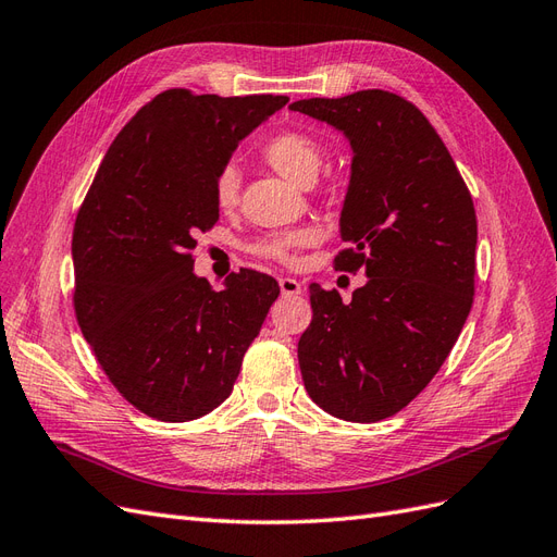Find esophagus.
Here are the masks:
<instances>
[{
  "mask_svg": "<svg viewBox=\"0 0 557 557\" xmlns=\"http://www.w3.org/2000/svg\"><path fill=\"white\" fill-rule=\"evenodd\" d=\"M280 292L282 296H298L304 294V287H300V282L294 277H280Z\"/></svg>",
  "mask_w": 557,
  "mask_h": 557,
  "instance_id": "obj_1",
  "label": "esophagus"
}]
</instances>
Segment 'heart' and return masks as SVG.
Returning <instances> with one entry per match:
<instances>
[{"label":"heart","mask_w":557,"mask_h":557,"mask_svg":"<svg viewBox=\"0 0 557 557\" xmlns=\"http://www.w3.org/2000/svg\"><path fill=\"white\" fill-rule=\"evenodd\" d=\"M263 161L296 184H310L324 163V149L312 135L300 131H282L270 137L261 147ZM212 196L216 208L231 210L240 196V170L235 165H226L216 172L212 184ZM317 233L312 226H304L287 233L268 235L257 245V253L265 259H275L282 263H292L300 247L317 243Z\"/></svg>","instance_id":"obj_1"}]
</instances>
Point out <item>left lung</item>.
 Instances as JSON below:
<instances>
[{
    "mask_svg": "<svg viewBox=\"0 0 557 557\" xmlns=\"http://www.w3.org/2000/svg\"><path fill=\"white\" fill-rule=\"evenodd\" d=\"M345 135L352 168L341 210L349 247L338 270L367 284L345 304L310 287L312 322L298 341L310 399L347 422H377L429 385L473 304L475 210L422 111L387 90L289 104Z\"/></svg>",
    "mask_w": 557,
    "mask_h": 557,
    "instance_id": "1",
    "label": "left lung"
}]
</instances>
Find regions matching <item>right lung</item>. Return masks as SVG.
Returning <instances> with one entry per match:
<instances>
[{
  "label": "right lung",
  "mask_w": 557,
  "mask_h": 557,
  "mask_svg": "<svg viewBox=\"0 0 557 557\" xmlns=\"http://www.w3.org/2000/svg\"><path fill=\"white\" fill-rule=\"evenodd\" d=\"M287 95L219 98L172 88L111 141L72 235L78 326L114 387L163 422L228 399L277 282L240 270L214 292L194 273L196 233L216 224V172Z\"/></svg>",
  "instance_id": "right-lung-1"
}]
</instances>
